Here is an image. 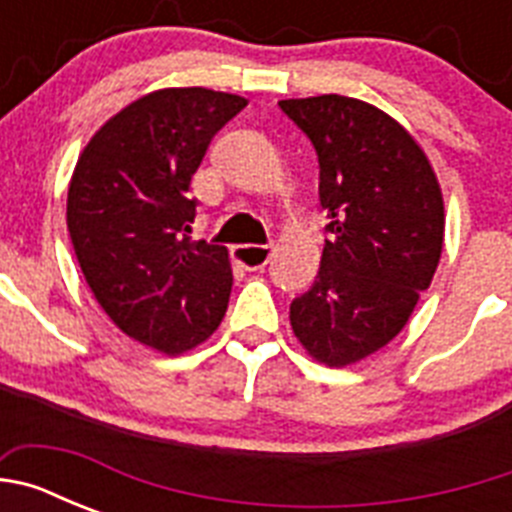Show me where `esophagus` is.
<instances>
[{"instance_id":"1","label":"esophagus","mask_w":512,"mask_h":512,"mask_svg":"<svg viewBox=\"0 0 512 512\" xmlns=\"http://www.w3.org/2000/svg\"><path fill=\"white\" fill-rule=\"evenodd\" d=\"M271 251H274L271 243H264V246H235L233 256L235 261H238L241 266H246L248 271H256V269H264V266L269 264Z\"/></svg>"}]
</instances>
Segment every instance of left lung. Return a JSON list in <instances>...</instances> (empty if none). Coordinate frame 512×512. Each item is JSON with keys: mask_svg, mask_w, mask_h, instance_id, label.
<instances>
[{"mask_svg": "<svg viewBox=\"0 0 512 512\" xmlns=\"http://www.w3.org/2000/svg\"><path fill=\"white\" fill-rule=\"evenodd\" d=\"M312 140L328 241L315 284L289 305L307 354L325 366L372 356L408 325L443 251V194L418 140L395 117L341 94L282 99Z\"/></svg>", "mask_w": 512, "mask_h": 512, "instance_id": "8db88e82", "label": "left lung"}]
</instances>
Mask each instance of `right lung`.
Returning a JSON list of instances; mask_svg holds the SVG:
<instances>
[{"label":"right lung","instance_id":"obj_1","mask_svg":"<svg viewBox=\"0 0 512 512\" xmlns=\"http://www.w3.org/2000/svg\"><path fill=\"white\" fill-rule=\"evenodd\" d=\"M246 104L205 87L143 94L89 138L71 176L66 225L94 300L166 356L205 343L228 310V248L189 241V184L212 135Z\"/></svg>","mask_w":512,"mask_h":512}]
</instances>
